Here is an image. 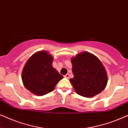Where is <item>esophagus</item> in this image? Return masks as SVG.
Returning a JSON list of instances; mask_svg holds the SVG:
<instances>
[{
	"instance_id": "esophagus-1",
	"label": "esophagus",
	"mask_w": 128,
	"mask_h": 128,
	"mask_svg": "<svg viewBox=\"0 0 128 128\" xmlns=\"http://www.w3.org/2000/svg\"><path fill=\"white\" fill-rule=\"evenodd\" d=\"M64 78H69V77H70V75H69V73H68V74H66V75H64Z\"/></svg>"
}]
</instances>
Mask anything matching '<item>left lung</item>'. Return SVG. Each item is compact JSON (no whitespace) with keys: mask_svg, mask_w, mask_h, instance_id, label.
Masks as SVG:
<instances>
[{"mask_svg":"<svg viewBox=\"0 0 128 128\" xmlns=\"http://www.w3.org/2000/svg\"><path fill=\"white\" fill-rule=\"evenodd\" d=\"M74 78L70 79L75 92L84 97H92L106 86L108 76L101 60L90 52L84 51L71 58Z\"/></svg>","mask_w":128,"mask_h":128,"instance_id":"8db88e82","label":"left lung"}]
</instances>
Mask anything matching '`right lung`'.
Listing matches in <instances>:
<instances>
[{
  "mask_svg": "<svg viewBox=\"0 0 128 128\" xmlns=\"http://www.w3.org/2000/svg\"><path fill=\"white\" fill-rule=\"evenodd\" d=\"M54 57L46 50L34 53L26 63L22 78L24 87L38 96L52 92L64 78L52 66Z\"/></svg>",
  "mask_w": 128,
  "mask_h": 128,
  "instance_id": "obj_1",
  "label": "right lung"
}]
</instances>
